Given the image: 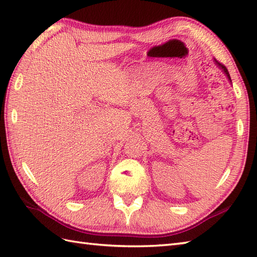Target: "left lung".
Here are the masks:
<instances>
[{
	"instance_id": "obj_1",
	"label": "left lung",
	"mask_w": 257,
	"mask_h": 257,
	"mask_svg": "<svg viewBox=\"0 0 257 257\" xmlns=\"http://www.w3.org/2000/svg\"><path fill=\"white\" fill-rule=\"evenodd\" d=\"M214 62H215V64L217 65V66H219V68L220 69H222L223 70V73H224L225 75H226V77H227V79L231 81V84H232V80H231V77H230V74H228V72H227V69H226V67L224 66V65H222V64H220V63H217V61L216 59L214 58Z\"/></svg>"
}]
</instances>
